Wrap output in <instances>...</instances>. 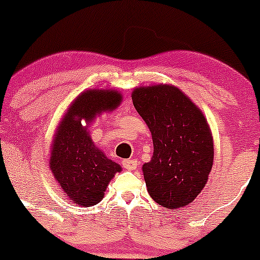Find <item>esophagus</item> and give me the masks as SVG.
I'll use <instances>...</instances> for the list:
<instances>
[{"instance_id":"obj_1","label":"esophagus","mask_w":260,"mask_h":260,"mask_svg":"<svg viewBox=\"0 0 260 260\" xmlns=\"http://www.w3.org/2000/svg\"><path fill=\"white\" fill-rule=\"evenodd\" d=\"M123 167H124L125 170H129V171H133V170L137 169L138 166V162L136 161V159H124V161L122 162Z\"/></svg>"}]
</instances>
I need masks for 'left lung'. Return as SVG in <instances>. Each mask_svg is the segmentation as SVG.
Here are the masks:
<instances>
[{
	"mask_svg": "<svg viewBox=\"0 0 260 260\" xmlns=\"http://www.w3.org/2000/svg\"><path fill=\"white\" fill-rule=\"evenodd\" d=\"M132 101L153 141L151 161L142 166L149 196L167 209L188 205L205 187L214 162L208 119L171 84L138 86Z\"/></svg>",
	"mask_w": 260,
	"mask_h": 260,
	"instance_id": "obj_1",
	"label": "left lung"
}]
</instances>
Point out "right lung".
<instances>
[{
	"instance_id": "obj_1",
	"label": "right lung",
	"mask_w": 260,
	"mask_h": 260,
	"mask_svg": "<svg viewBox=\"0 0 260 260\" xmlns=\"http://www.w3.org/2000/svg\"><path fill=\"white\" fill-rule=\"evenodd\" d=\"M114 89H88L80 93L57 124L51 142L49 167L65 198L79 206L96 205L111 180L122 167L109 159L91 141L88 131L98 115L122 103ZM84 120L86 125L81 123Z\"/></svg>"
}]
</instances>
